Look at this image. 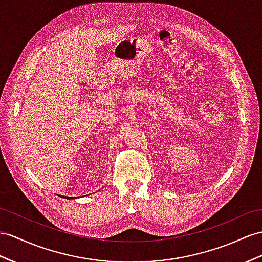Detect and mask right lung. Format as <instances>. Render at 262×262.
Listing matches in <instances>:
<instances>
[{"label":"right lung","mask_w":262,"mask_h":262,"mask_svg":"<svg viewBox=\"0 0 262 262\" xmlns=\"http://www.w3.org/2000/svg\"><path fill=\"white\" fill-rule=\"evenodd\" d=\"M64 198H69V199H71V198H72V197H66V196H65V197H64Z\"/></svg>","instance_id":"1"}]
</instances>
